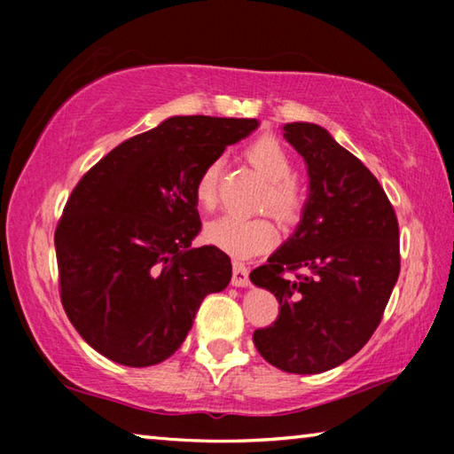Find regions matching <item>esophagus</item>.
I'll return each mask as SVG.
<instances>
[{
    "label": "esophagus",
    "instance_id": "esophagus-1",
    "mask_svg": "<svg viewBox=\"0 0 454 454\" xmlns=\"http://www.w3.org/2000/svg\"><path fill=\"white\" fill-rule=\"evenodd\" d=\"M232 284L238 288H246L250 284L248 280V268H246L242 262H234L232 264Z\"/></svg>",
    "mask_w": 454,
    "mask_h": 454
}]
</instances>
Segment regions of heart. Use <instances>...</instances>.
<instances>
[{"mask_svg":"<svg viewBox=\"0 0 454 454\" xmlns=\"http://www.w3.org/2000/svg\"><path fill=\"white\" fill-rule=\"evenodd\" d=\"M248 160L256 170L262 172L270 180V208L284 220L298 216L302 208V192L292 182L294 164L284 145L270 136L258 137L248 145ZM220 162L214 160L196 180V198L200 204L212 206L216 202V184H218ZM276 228L266 218H244L238 214H224L216 220L208 222L204 230L206 242L216 248L228 252L236 258H250L270 248L276 242Z\"/></svg>","mask_w":454,"mask_h":454,"instance_id":"1","label":"heart"}]
</instances>
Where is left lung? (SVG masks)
<instances>
[{"instance_id":"8db88e82","label":"left lung","mask_w":454,"mask_h":454,"mask_svg":"<svg viewBox=\"0 0 454 454\" xmlns=\"http://www.w3.org/2000/svg\"><path fill=\"white\" fill-rule=\"evenodd\" d=\"M282 132L304 158L309 198L292 236L250 272L280 304L252 338L280 371L318 374L355 356L379 326L401 272L398 222L379 180L328 129L292 121ZM294 270L303 274L283 276Z\"/></svg>"}]
</instances>
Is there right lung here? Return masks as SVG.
<instances>
[{
    "label": "right lung",
    "mask_w": 454,
    "mask_h": 454,
    "mask_svg": "<svg viewBox=\"0 0 454 454\" xmlns=\"http://www.w3.org/2000/svg\"><path fill=\"white\" fill-rule=\"evenodd\" d=\"M258 124L172 116L114 148L74 188L56 228L61 304L99 355L136 368L162 363L204 296L228 286V254L192 248L202 228L196 180Z\"/></svg>",
    "instance_id": "1"
}]
</instances>
